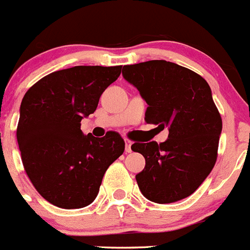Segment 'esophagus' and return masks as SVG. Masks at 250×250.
Here are the masks:
<instances>
[{
	"instance_id": "1",
	"label": "esophagus",
	"mask_w": 250,
	"mask_h": 250,
	"mask_svg": "<svg viewBox=\"0 0 250 250\" xmlns=\"http://www.w3.org/2000/svg\"><path fill=\"white\" fill-rule=\"evenodd\" d=\"M125 151L126 152L132 151V143L130 140H125Z\"/></svg>"
}]
</instances>
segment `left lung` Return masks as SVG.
<instances>
[{"instance_id": "obj_1", "label": "left lung", "mask_w": 250, "mask_h": 250, "mask_svg": "<svg viewBox=\"0 0 250 250\" xmlns=\"http://www.w3.org/2000/svg\"><path fill=\"white\" fill-rule=\"evenodd\" d=\"M123 76L146 101L145 121L169 130L161 144H132V151L145 158L144 170L135 176L141 194L159 204L188 198L216 161L222 118L210 86L200 75L165 60L124 66Z\"/></svg>"}]
</instances>
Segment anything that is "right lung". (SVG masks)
<instances>
[{"instance_id": "add662e5", "label": "right lung", "mask_w": 250, "mask_h": 250, "mask_svg": "<svg viewBox=\"0 0 250 250\" xmlns=\"http://www.w3.org/2000/svg\"><path fill=\"white\" fill-rule=\"evenodd\" d=\"M121 66H75L30 87L20 106L17 143L22 163L40 195L63 209L87 207L98 196L107 167L124 152L118 132L85 135L81 120L98 107Z\"/></svg>"}]
</instances>
